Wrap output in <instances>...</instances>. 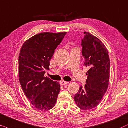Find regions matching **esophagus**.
I'll return each instance as SVG.
<instances>
[{"mask_svg":"<svg viewBox=\"0 0 128 128\" xmlns=\"http://www.w3.org/2000/svg\"><path fill=\"white\" fill-rule=\"evenodd\" d=\"M68 82H66V81H61L60 82V84L61 85V86H65V85L67 84H68Z\"/></svg>","mask_w":128,"mask_h":128,"instance_id":"34e87169","label":"esophagus"}]
</instances>
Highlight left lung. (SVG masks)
<instances>
[{
  "mask_svg": "<svg viewBox=\"0 0 128 128\" xmlns=\"http://www.w3.org/2000/svg\"><path fill=\"white\" fill-rule=\"evenodd\" d=\"M82 40V54L84 66L90 68L85 86H80L75 95L74 101L78 107L90 110L98 106L108 89L110 76V60L108 52L98 38L84 32Z\"/></svg>",
  "mask_w": 128,
  "mask_h": 128,
  "instance_id": "obj_1",
  "label": "left lung"
}]
</instances>
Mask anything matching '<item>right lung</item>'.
I'll use <instances>...</instances> for the list:
<instances>
[{"label":"right lung","mask_w":128,"mask_h":128,"mask_svg":"<svg viewBox=\"0 0 128 128\" xmlns=\"http://www.w3.org/2000/svg\"><path fill=\"white\" fill-rule=\"evenodd\" d=\"M66 32L42 33L26 41L18 58L19 81L30 102L40 110H48L55 106L60 84L45 77L54 51Z\"/></svg>","instance_id":"1"}]
</instances>
